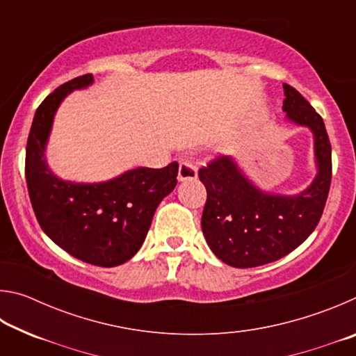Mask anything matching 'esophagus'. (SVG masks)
Listing matches in <instances>:
<instances>
[{"mask_svg": "<svg viewBox=\"0 0 356 356\" xmlns=\"http://www.w3.org/2000/svg\"><path fill=\"white\" fill-rule=\"evenodd\" d=\"M179 180H195L197 177V168L193 161H180Z\"/></svg>", "mask_w": 356, "mask_h": 356, "instance_id": "obj_1", "label": "esophagus"}]
</instances>
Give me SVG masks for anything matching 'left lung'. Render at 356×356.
<instances>
[{
	"instance_id": "1",
	"label": "left lung",
	"mask_w": 356,
	"mask_h": 356,
	"mask_svg": "<svg viewBox=\"0 0 356 356\" xmlns=\"http://www.w3.org/2000/svg\"><path fill=\"white\" fill-rule=\"evenodd\" d=\"M287 118L314 134L317 177L297 196L267 195L245 179L232 159L216 155L200 168L207 190L201 226L210 250L236 268L284 257L305 242L322 218L331 184V144L323 119L297 89L282 84Z\"/></svg>"
}]
</instances>
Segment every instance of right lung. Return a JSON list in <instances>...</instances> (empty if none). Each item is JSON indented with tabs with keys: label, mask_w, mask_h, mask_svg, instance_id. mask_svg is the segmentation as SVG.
Segmentation results:
<instances>
[{
	"label": "right lung",
	"mask_w": 356,
	"mask_h": 356,
	"mask_svg": "<svg viewBox=\"0 0 356 356\" xmlns=\"http://www.w3.org/2000/svg\"><path fill=\"white\" fill-rule=\"evenodd\" d=\"M92 74L61 84L39 105L26 143L25 176L35 218L48 237L70 256L97 267H116L136 254L155 209L177 185L179 163L136 168L102 184H74L53 176L44 150L53 116L74 89Z\"/></svg>",
	"instance_id": "add662e5"
}]
</instances>
